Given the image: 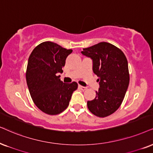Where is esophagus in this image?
<instances>
[{"mask_svg": "<svg viewBox=\"0 0 153 153\" xmlns=\"http://www.w3.org/2000/svg\"><path fill=\"white\" fill-rule=\"evenodd\" d=\"M78 88H80L81 90H86L85 87H83V86H81V85H78Z\"/></svg>", "mask_w": 153, "mask_h": 153, "instance_id": "1", "label": "esophagus"}]
</instances>
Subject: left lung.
I'll return each mask as SVG.
<instances>
[{"instance_id": "left-lung-1", "label": "left lung", "mask_w": 153, "mask_h": 153, "mask_svg": "<svg viewBox=\"0 0 153 153\" xmlns=\"http://www.w3.org/2000/svg\"><path fill=\"white\" fill-rule=\"evenodd\" d=\"M82 54L92 60V71L99 78L100 88L88 107L94 115L106 117L122 103L129 84L128 61L123 51L113 44L100 42L83 49Z\"/></svg>"}]
</instances>
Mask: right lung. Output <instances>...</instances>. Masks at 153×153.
Here are the masks:
<instances>
[{
  "instance_id": "right-lung-1",
  "label": "right lung",
  "mask_w": 153,
  "mask_h": 153,
  "mask_svg": "<svg viewBox=\"0 0 153 153\" xmlns=\"http://www.w3.org/2000/svg\"><path fill=\"white\" fill-rule=\"evenodd\" d=\"M72 51L53 42H44L36 46L29 57L26 80L31 97L47 114L56 115L64 111L78 88L77 82H63L59 75Z\"/></svg>"
}]
</instances>
